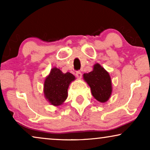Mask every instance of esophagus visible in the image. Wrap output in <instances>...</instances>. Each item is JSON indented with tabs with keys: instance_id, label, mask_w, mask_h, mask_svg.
I'll list each match as a JSON object with an SVG mask.
<instances>
[{
	"instance_id": "1",
	"label": "esophagus",
	"mask_w": 150,
	"mask_h": 150,
	"mask_svg": "<svg viewBox=\"0 0 150 150\" xmlns=\"http://www.w3.org/2000/svg\"><path fill=\"white\" fill-rule=\"evenodd\" d=\"M76 76L79 79H81L82 78V73L81 71H77L76 73Z\"/></svg>"
}]
</instances>
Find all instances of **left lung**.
<instances>
[{"instance_id": "obj_1", "label": "left lung", "mask_w": 150, "mask_h": 150, "mask_svg": "<svg viewBox=\"0 0 150 150\" xmlns=\"http://www.w3.org/2000/svg\"><path fill=\"white\" fill-rule=\"evenodd\" d=\"M83 78L91 88V93L98 101L105 102L112 92L111 80L108 73L98 63L94 65L93 71L84 74Z\"/></svg>"}]
</instances>
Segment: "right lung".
Segmentation results:
<instances>
[{
	"mask_svg": "<svg viewBox=\"0 0 150 150\" xmlns=\"http://www.w3.org/2000/svg\"><path fill=\"white\" fill-rule=\"evenodd\" d=\"M75 79L72 74H63L59 69L54 67L44 82L45 97L51 104L59 106L67 98V89L69 84Z\"/></svg>",
	"mask_w": 150,
	"mask_h": 150,
	"instance_id": "right-lung-1",
	"label": "right lung"
}]
</instances>
